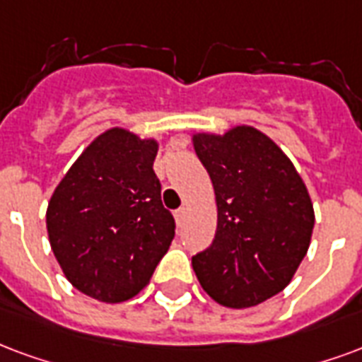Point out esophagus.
I'll list each match as a JSON object with an SVG mask.
<instances>
[{"label":"esophagus","instance_id":"obj_1","mask_svg":"<svg viewBox=\"0 0 362 362\" xmlns=\"http://www.w3.org/2000/svg\"><path fill=\"white\" fill-rule=\"evenodd\" d=\"M184 215H186V209L184 207L176 209V211H174V218H176V222H178V224H182V218H184Z\"/></svg>","mask_w":362,"mask_h":362}]
</instances>
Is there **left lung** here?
<instances>
[{
  "label": "left lung",
  "instance_id": "8db88e82",
  "mask_svg": "<svg viewBox=\"0 0 362 362\" xmlns=\"http://www.w3.org/2000/svg\"><path fill=\"white\" fill-rule=\"evenodd\" d=\"M194 147L218 207L215 240L192 257L195 276L224 307L263 303L307 255L315 226L307 188L282 149L255 128L197 134Z\"/></svg>",
  "mask_w": 362,
  "mask_h": 362
}]
</instances>
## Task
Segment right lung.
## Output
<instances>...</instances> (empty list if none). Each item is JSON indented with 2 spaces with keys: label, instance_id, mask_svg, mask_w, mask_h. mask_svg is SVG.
<instances>
[{
  "label": "right lung",
  "instance_id": "right-lung-1",
  "mask_svg": "<svg viewBox=\"0 0 362 362\" xmlns=\"http://www.w3.org/2000/svg\"><path fill=\"white\" fill-rule=\"evenodd\" d=\"M157 141L113 128L93 140L59 182L47 234L69 282L120 303L138 296L174 238L153 170Z\"/></svg>",
  "mask_w": 362,
  "mask_h": 362
}]
</instances>
